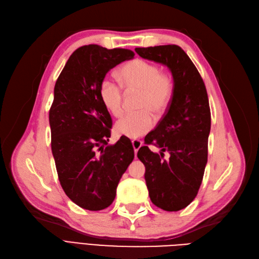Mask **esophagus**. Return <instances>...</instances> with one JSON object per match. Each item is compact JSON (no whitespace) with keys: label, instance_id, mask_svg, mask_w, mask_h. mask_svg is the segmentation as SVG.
Instances as JSON below:
<instances>
[{"label":"esophagus","instance_id":"34e87169","mask_svg":"<svg viewBox=\"0 0 259 259\" xmlns=\"http://www.w3.org/2000/svg\"><path fill=\"white\" fill-rule=\"evenodd\" d=\"M132 145H133V148H134L135 155H136L139 150V148L143 146V142H140L139 139H134V140H132Z\"/></svg>","mask_w":259,"mask_h":259}]
</instances>
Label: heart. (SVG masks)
<instances>
[{"instance_id":"1","label":"heart","mask_w":259,"mask_h":259,"mask_svg":"<svg viewBox=\"0 0 259 259\" xmlns=\"http://www.w3.org/2000/svg\"><path fill=\"white\" fill-rule=\"evenodd\" d=\"M121 82L128 91L142 92L138 112L125 113L115 123V132L128 138L144 136L153 126L151 112L160 116L167 110L173 99L175 82L168 72L144 59H134L125 64L119 71ZM99 96L107 110L119 116L123 110L122 86L109 77H105L99 85Z\"/></svg>"}]
</instances>
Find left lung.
Masks as SVG:
<instances>
[{
  "instance_id": "left-lung-1",
  "label": "left lung",
  "mask_w": 259,
  "mask_h": 259,
  "mask_svg": "<svg viewBox=\"0 0 259 259\" xmlns=\"http://www.w3.org/2000/svg\"><path fill=\"white\" fill-rule=\"evenodd\" d=\"M148 60L165 65L174 77L173 99L154 131L145 137L138 159L146 167L145 179L154 205L177 211L197 197L207 163L210 110L205 84L189 56L178 45L137 48ZM148 144L161 149L152 153ZM170 158L163 159V152Z\"/></svg>"
}]
</instances>
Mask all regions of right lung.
<instances>
[{"label":"right lung","mask_w":259,"mask_h":259,"mask_svg":"<svg viewBox=\"0 0 259 259\" xmlns=\"http://www.w3.org/2000/svg\"><path fill=\"white\" fill-rule=\"evenodd\" d=\"M134 55L125 49L82 46L69 57L55 84L52 152L62 189L85 209L111 205L117 184L134 160L131 140L121 137L108 145L112 120L99 96L108 71Z\"/></svg>","instance_id":"add662e5"}]
</instances>
